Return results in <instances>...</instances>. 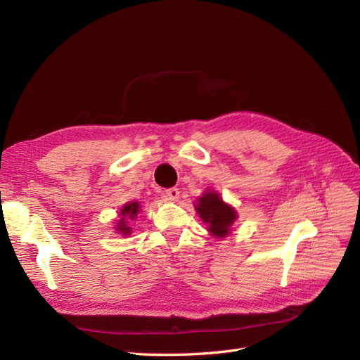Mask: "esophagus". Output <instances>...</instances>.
Instances as JSON below:
<instances>
[{"instance_id": "esophagus-1", "label": "esophagus", "mask_w": 360, "mask_h": 360, "mask_svg": "<svg viewBox=\"0 0 360 360\" xmlns=\"http://www.w3.org/2000/svg\"><path fill=\"white\" fill-rule=\"evenodd\" d=\"M165 198L167 200H169V201H179V198H180V192H179V189H176V188H171V189H168L167 192H165Z\"/></svg>"}]
</instances>
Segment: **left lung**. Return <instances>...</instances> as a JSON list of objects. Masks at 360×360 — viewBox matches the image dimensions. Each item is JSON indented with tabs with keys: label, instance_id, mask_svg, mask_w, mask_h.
<instances>
[{
	"label": "left lung",
	"instance_id": "1",
	"mask_svg": "<svg viewBox=\"0 0 360 360\" xmlns=\"http://www.w3.org/2000/svg\"><path fill=\"white\" fill-rule=\"evenodd\" d=\"M201 221L207 225L205 230L216 238H224L231 234V228L237 221V212L231 204L222 200L216 191H204L193 205Z\"/></svg>",
	"mask_w": 360,
	"mask_h": 360
}]
</instances>
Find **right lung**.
Listing matches in <instances>:
<instances>
[{
    "label": "right lung",
    "instance_id": "1",
    "mask_svg": "<svg viewBox=\"0 0 360 360\" xmlns=\"http://www.w3.org/2000/svg\"><path fill=\"white\" fill-rule=\"evenodd\" d=\"M141 212V204L138 201H129L124 204L122 209L118 210V219H115V226L114 230L115 233L122 234L124 237L132 234L134 230V222L136 221V217Z\"/></svg>",
    "mask_w": 360,
    "mask_h": 360
}]
</instances>
